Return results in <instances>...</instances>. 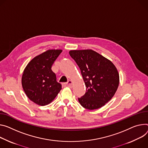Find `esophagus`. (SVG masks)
<instances>
[{
  "mask_svg": "<svg viewBox=\"0 0 148 148\" xmlns=\"http://www.w3.org/2000/svg\"><path fill=\"white\" fill-rule=\"evenodd\" d=\"M62 86L64 87H69L71 88L73 87V82L71 81V80H69V81L67 82V83H63Z\"/></svg>",
  "mask_w": 148,
  "mask_h": 148,
  "instance_id": "1",
  "label": "esophagus"
}]
</instances>
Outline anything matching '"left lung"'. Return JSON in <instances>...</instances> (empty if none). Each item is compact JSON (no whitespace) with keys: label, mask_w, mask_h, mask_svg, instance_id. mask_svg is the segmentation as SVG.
<instances>
[{"label":"left lung","mask_w":148,"mask_h":148,"mask_svg":"<svg viewBox=\"0 0 148 148\" xmlns=\"http://www.w3.org/2000/svg\"><path fill=\"white\" fill-rule=\"evenodd\" d=\"M69 53L81 70L87 88L78 101L86 109L100 108L112 99L118 88L119 75L116 66L91 49L72 50Z\"/></svg>","instance_id":"1"}]
</instances>
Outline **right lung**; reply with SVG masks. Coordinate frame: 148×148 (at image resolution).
<instances>
[{"label":"right lung","mask_w":148,"mask_h":148,"mask_svg":"<svg viewBox=\"0 0 148 148\" xmlns=\"http://www.w3.org/2000/svg\"><path fill=\"white\" fill-rule=\"evenodd\" d=\"M61 49H49L34 58L26 65L22 85L28 97L36 104H49L62 88L57 82L56 74L51 67L60 56Z\"/></svg>","instance_id":"add662e5"}]
</instances>
